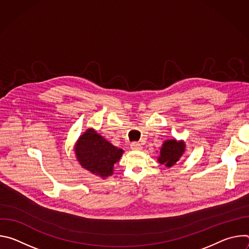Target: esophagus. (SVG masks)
I'll use <instances>...</instances> for the list:
<instances>
[{
  "mask_svg": "<svg viewBox=\"0 0 249 249\" xmlns=\"http://www.w3.org/2000/svg\"><path fill=\"white\" fill-rule=\"evenodd\" d=\"M130 147H131V150H134V151H140L142 150V148H143L140 143H138V142H134V143L130 145Z\"/></svg>",
  "mask_w": 249,
  "mask_h": 249,
  "instance_id": "34e87169",
  "label": "esophagus"
}]
</instances>
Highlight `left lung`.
Wrapping results in <instances>:
<instances>
[{"instance_id": "1", "label": "left lung", "mask_w": 249, "mask_h": 249, "mask_svg": "<svg viewBox=\"0 0 249 249\" xmlns=\"http://www.w3.org/2000/svg\"><path fill=\"white\" fill-rule=\"evenodd\" d=\"M185 150L186 144L183 140H166L161 145L160 155L158 157V161L165 167H171L180 160V158L185 153Z\"/></svg>"}]
</instances>
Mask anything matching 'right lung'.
Segmentation results:
<instances>
[{
  "instance_id": "obj_1",
  "label": "right lung",
  "mask_w": 249,
  "mask_h": 249,
  "mask_svg": "<svg viewBox=\"0 0 249 249\" xmlns=\"http://www.w3.org/2000/svg\"><path fill=\"white\" fill-rule=\"evenodd\" d=\"M74 152L83 168L102 179L114 173V165L124 153L122 149L113 146L93 128L87 129L79 137L74 146Z\"/></svg>"
}]
</instances>
